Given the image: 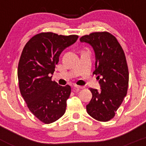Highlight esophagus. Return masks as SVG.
Segmentation results:
<instances>
[{
    "label": "esophagus",
    "instance_id": "1",
    "mask_svg": "<svg viewBox=\"0 0 146 146\" xmlns=\"http://www.w3.org/2000/svg\"><path fill=\"white\" fill-rule=\"evenodd\" d=\"M74 88H78V89L83 88V87H82V86H77V85H75V86H74Z\"/></svg>",
    "mask_w": 146,
    "mask_h": 146
}]
</instances>
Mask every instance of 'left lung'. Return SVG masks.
<instances>
[{"mask_svg": "<svg viewBox=\"0 0 146 146\" xmlns=\"http://www.w3.org/2000/svg\"><path fill=\"white\" fill-rule=\"evenodd\" d=\"M95 52V71L101 90L90 88L92 99L86 105L94 119L108 121L115 116L127 94L129 70L126 56L116 38L108 32H94L80 38Z\"/></svg>", "mask_w": 146, "mask_h": 146, "instance_id": "1", "label": "left lung"}]
</instances>
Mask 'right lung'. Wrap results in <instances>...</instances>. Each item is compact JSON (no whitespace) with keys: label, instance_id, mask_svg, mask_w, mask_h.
I'll return each mask as SVG.
<instances>
[{"label":"right lung","instance_id":"right-lung-1","mask_svg":"<svg viewBox=\"0 0 146 146\" xmlns=\"http://www.w3.org/2000/svg\"><path fill=\"white\" fill-rule=\"evenodd\" d=\"M77 38V35L40 33L23 50L17 69L20 93L30 111L44 123H52L65 113L71 87L59 86L50 75L62 51Z\"/></svg>","mask_w":146,"mask_h":146}]
</instances>
